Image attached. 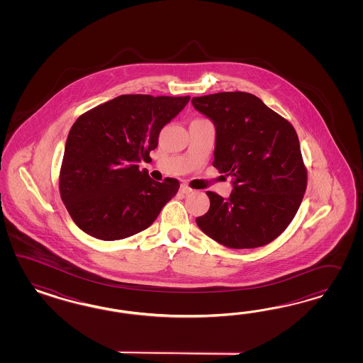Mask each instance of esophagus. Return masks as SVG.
<instances>
[{
  "mask_svg": "<svg viewBox=\"0 0 363 363\" xmlns=\"http://www.w3.org/2000/svg\"><path fill=\"white\" fill-rule=\"evenodd\" d=\"M179 191H181L182 194H190V193H193V189L184 184V185H181V187H179Z\"/></svg>",
  "mask_w": 363,
  "mask_h": 363,
  "instance_id": "esophagus-1",
  "label": "esophagus"
}]
</instances>
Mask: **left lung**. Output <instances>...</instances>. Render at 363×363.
Instances as JSON below:
<instances>
[{
  "instance_id": "1",
  "label": "left lung",
  "mask_w": 363,
  "mask_h": 363,
  "mask_svg": "<svg viewBox=\"0 0 363 363\" xmlns=\"http://www.w3.org/2000/svg\"><path fill=\"white\" fill-rule=\"evenodd\" d=\"M191 104L216 126L213 166L233 177L230 197L208 191L210 209L198 228L231 249L267 245L297 214L308 185L293 125L258 97L223 91Z\"/></svg>"
}]
</instances>
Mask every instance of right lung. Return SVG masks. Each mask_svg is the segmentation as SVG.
Segmentation results:
<instances>
[{
	"label": "right lung",
	"mask_w": 363,
	"mask_h": 363,
	"mask_svg": "<svg viewBox=\"0 0 363 363\" xmlns=\"http://www.w3.org/2000/svg\"><path fill=\"white\" fill-rule=\"evenodd\" d=\"M190 97L123 94L79 116L66 140L60 194L72 220L102 241L147 229L179 187L152 179L140 162Z\"/></svg>",
	"instance_id": "obj_1"
}]
</instances>
